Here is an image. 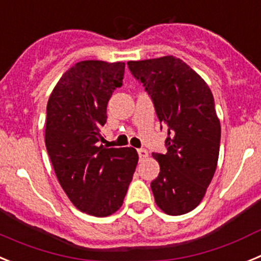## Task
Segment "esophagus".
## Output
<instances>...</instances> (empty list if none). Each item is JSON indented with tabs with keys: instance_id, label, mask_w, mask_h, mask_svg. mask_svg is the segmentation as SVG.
<instances>
[{
	"instance_id": "esophagus-1",
	"label": "esophagus",
	"mask_w": 261,
	"mask_h": 261,
	"mask_svg": "<svg viewBox=\"0 0 261 261\" xmlns=\"http://www.w3.org/2000/svg\"><path fill=\"white\" fill-rule=\"evenodd\" d=\"M138 154H139L140 159H145V157L148 156V152L144 148H140V149H138Z\"/></svg>"
}]
</instances>
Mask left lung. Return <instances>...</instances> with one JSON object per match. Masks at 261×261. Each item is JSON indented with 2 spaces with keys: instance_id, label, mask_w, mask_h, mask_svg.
Here are the masks:
<instances>
[{
  "instance_id": "1",
  "label": "left lung",
  "mask_w": 261,
  "mask_h": 261,
  "mask_svg": "<svg viewBox=\"0 0 261 261\" xmlns=\"http://www.w3.org/2000/svg\"><path fill=\"white\" fill-rule=\"evenodd\" d=\"M168 127L166 152L153 157L160 173L151 182L154 201L170 216L199 205L215 175L221 126L210 87L186 62L173 56L127 62Z\"/></svg>"
}]
</instances>
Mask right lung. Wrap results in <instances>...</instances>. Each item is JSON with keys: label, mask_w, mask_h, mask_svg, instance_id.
Wrapping results in <instances>:
<instances>
[{"label": "right lung", "mask_w": 261, "mask_h": 261, "mask_svg": "<svg viewBox=\"0 0 261 261\" xmlns=\"http://www.w3.org/2000/svg\"><path fill=\"white\" fill-rule=\"evenodd\" d=\"M125 63L82 61L46 105L45 145L63 191L79 211L107 217L121 208L138 164L134 148H105L107 105L123 83Z\"/></svg>", "instance_id": "right-lung-1"}]
</instances>
